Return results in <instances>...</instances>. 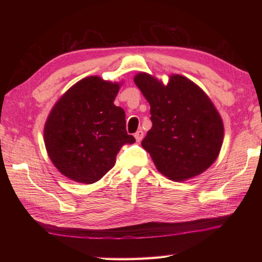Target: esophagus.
<instances>
[{"label": "esophagus", "mask_w": 262, "mask_h": 262, "mask_svg": "<svg viewBox=\"0 0 262 262\" xmlns=\"http://www.w3.org/2000/svg\"><path fill=\"white\" fill-rule=\"evenodd\" d=\"M135 138H136V141L140 143L142 140H143V137H144V132L142 130V129H140V130H137L136 133H135Z\"/></svg>", "instance_id": "esophagus-1"}]
</instances>
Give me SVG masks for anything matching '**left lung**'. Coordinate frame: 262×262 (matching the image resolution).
<instances>
[{"label":"left lung","mask_w":262,"mask_h":262,"mask_svg":"<svg viewBox=\"0 0 262 262\" xmlns=\"http://www.w3.org/2000/svg\"><path fill=\"white\" fill-rule=\"evenodd\" d=\"M134 82L151 105L152 128L142 146L157 169L173 181L207 170L219 158L224 138L223 120L207 94L179 74L170 75L164 84L141 72Z\"/></svg>","instance_id":"8db88e82"}]
</instances>
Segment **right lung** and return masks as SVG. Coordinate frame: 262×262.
I'll list each match as a JSON object with an SVG mask.
<instances>
[{
  "mask_svg": "<svg viewBox=\"0 0 262 262\" xmlns=\"http://www.w3.org/2000/svg\"><path fill=\"white\" fill-rule=\"evenodd\" d=\"M121 83L88 76L72 85L49 113L43 142L56 169L75 182L99 181L116 163L125 144V111L114 101Z\"/></svg>",
  "mask_w": 262,
  "mask_h": 262,
  "instance_id": "add662e5",
  "label": "right lung"
}]
</instances>
